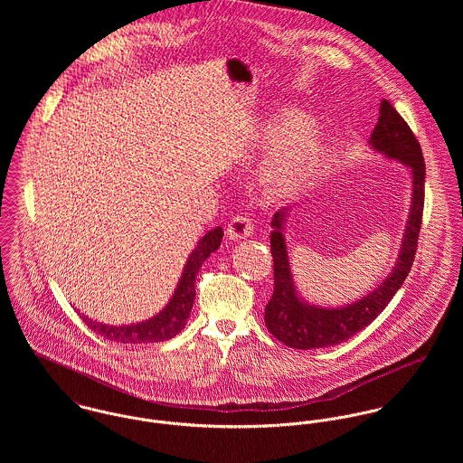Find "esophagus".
<instances>
[{"mask_svg": "<svg viewBox=\"0 0 463 463\" xmlns=\"http://www.w3.org/2000/svg\"><path fill=\"white\" fill-rule=\"evenodd\" d=\"M255 232V226H253V221L248 217V215H235L228 228H226V235L232 239V241H241V239H248L251 237Z\"/></svg>", "mask_w": 463, "mask_h": 463, "instance_id": "1", "label": "esophagus"}]
</instances>
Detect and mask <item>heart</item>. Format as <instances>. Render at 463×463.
<instances>
[{"instance_id": "b5f03b06", "label": "heart", "mask_w": 463, "mask_h": 463, "mask_svg": "<svg viewBox=\"0 0 463 463\" xmlns=\"http://www.w3.org/2000/svg\"><path fill=\"white\" fill-rule=\"evenodd\" d=\"M255 135L269 147L257 169L259 185L267 196H285L301 187L328 149L325 130L298 107H285L269 116Z\"/></svg>"}]
</instances>
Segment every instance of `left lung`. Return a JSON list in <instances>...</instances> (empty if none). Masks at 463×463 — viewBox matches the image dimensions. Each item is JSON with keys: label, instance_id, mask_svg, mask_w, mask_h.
Wrapping results in <instances>:
<instances>
[{"label": "left lung", "instance_id": "obj_1", "mask_svg": "<svg viewBox=\"0 0 463 463\" xmlns=\"http://www.w3.org/2000/svg\"><path fill=\"white\" fill-rule=\"evenodd\" d=\"M369 146L387 160L408 167L411 182L410 210L391 272L365 296L342 307H323L308 303L298 290L285 230L292 203L279 208L270 221V253L274 260V292L265 305V326L279 342L294 349H317L336 345L371 325L391 303L404 283L415 257L424 206V158L415 135L408 128L396 109L383 99L380 116L371 133Z\"/></svg>", "mask_w": 463, "mask_h": 463}]
</instances>
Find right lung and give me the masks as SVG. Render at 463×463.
Masks as SVG:
<instances>
[{"label":"right lung","mask_w":463,"mask_h":463,"mask_svg":"<svg viewBox=\"0 0 463 463\" xmlns=\"http://www.w3.org/2000/svg\"><path fill=\"white\" fill-rule=\"evenodd\" d=\"M222 235H224L222 228L217 226L199 239L198 246L193 250V253L189 255L187 262L184 265V272L178 279L175 294L156 316L142 323L119 325V326L98 323L90 317H85L83 314H80V317L85 321V325L90 330L118 344H149V342H164L176 336L185 328V323L191 316V310L196 299L194 281H196L199 267L213 251L219 250Z\"/></svg>","instance_id":"right-lung-1"}]
</instances>
